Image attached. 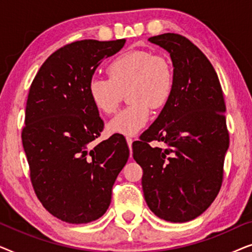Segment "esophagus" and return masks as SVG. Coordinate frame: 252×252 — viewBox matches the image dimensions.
<instances>
[{"mask_svg": "<svg viewBox=\"0 0 252 252\" xmlns=\"http://www.w3.org/2000/svg\"><path fill=\"white\" fill-rule=\"evenodd\" d=\"M133 141H134V139H132V137L126 136V142H127V144H128V147L130 149V156H132V143H133Z\"/></svg>", "mask_w": 252, "mask_h": 252, "instance_id": "esophagus-1", "label": "esophagus"}]
</instances>
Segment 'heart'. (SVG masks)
<instances>
[{
    "label": "heart",
    "instance_id": "b5f03b06",
    "mask_svg": "<svg viewBox=\"0 0 252 252\" xmlns=\"http://www.w3.org/2000/svg\"><path fill=\"white\" fill-rule=\"evenodd\" d=\"M109 79L92 78L88 96L103 115L116 112L127 91L130 104L108 124L110 133L134 135L149 122L151 108H164L174 89V70L163 55L129 50L117 56L106 67Z\"/></svg>",
    "mask_w": 252,
    "mask_h": 252
}]
</instances>
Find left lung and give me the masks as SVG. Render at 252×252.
<instances>
[{
  "instance_id": "8db88e82",
  "label": "left lung",
  "mask_w": 252,
  "mask_h": 252,
  "mask_svg": "<svg viewBox=\"0 0 252 252\" xmlns=\"http://www.w3.org/2000/svg\"><path fill=\"white\" fill-rule=\"evenodd\" d=\"M149 41L170 53L174 89L158 118L133 143V157L143 170L151 211L166 221H190L221 188L229 146L225 99L212 64L190 40L165 33ZM151 140L167 147L153 148Z\"/></svg>"
}]
</instances>
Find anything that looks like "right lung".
<instances>
[{"instance_id": "1", "label": "right lung", "mask_w": 252, "mask_h": 252, "mask_svg": "<svg viewBox=\"0 0 252 252\" xmlns=\"http://www.w3.org/2000/svg\"><path fill=\"white\" fill-rule=\"evenodd\" d=\"M126 40H81L47 58L30 87L23 147L33 189L44 209L68 223L104 215L112 186L129 157L122 136L94 144L104 123L88 96L96 67Z\"/></svg>"}]
</instances>
